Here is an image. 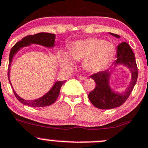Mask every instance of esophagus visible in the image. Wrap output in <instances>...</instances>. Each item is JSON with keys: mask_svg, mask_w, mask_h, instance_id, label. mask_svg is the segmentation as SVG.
<instances>
[{"mask_svg": "<svg viewBox=\"0 0 148 148\" xmlns=\"http://www.w3.org/2000/svg\"><path fill=\"white\" fill-rule=\"evenodd\" d=\"M78 78H79L80 80H81V81H85V80H86V77L81 76V75L78 76Z\"/></svg>", "mask_w": 148, "mask_h": 148, "instance_id": "1", "label": "esophagus"}]
</instances>
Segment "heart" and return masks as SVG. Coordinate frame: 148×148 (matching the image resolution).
I'll return each instance as SVG.
<instances>
[{
  "instance_id": "b5f03b06",
  "label": "heart",
  "mask_w": 148,
  "mask_h": 148,
  "mask_svg": "<svg viewBox=\"0 0 148 148\" xmlns=\"http://www.w3.org/2000/svg\"><path fill=\"white\" fill-rule=\"evenodd\" d=\"M69 55L61 51L60 60L64 67L70 68L74 62L83 60V67L90 73H98L106 68L115 54V48L112 43L102 39L88 38L73 42L69 48ZM70 56L71 57H70Z\"/></svg>"
}]
</instances>
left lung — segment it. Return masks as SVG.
<instances>
[{"mask_svg":"<svg viewBox=\"0 0 148 148\" xmlns=\"http://www.w3.org/2000/svg\"><path fill=\"white\" fill-rule=\"evenodd\" d=\"M116 38H120L117 34L110 33ZM122 64L128 67L132 73L131 82L126 91L122 93L115 92L110 86V70L98 72L90 76L95 83L96 86L88 94V99L94 107L99 109H112L123 105L129 98L138 77V70L135 60L134 54L126 42H122L117 48V60L114 62V66Z\"/></svg>","mask_w":148,"mask_h":148,"instance_id":"left-lung-1","label":"left lung"}]
</instances>
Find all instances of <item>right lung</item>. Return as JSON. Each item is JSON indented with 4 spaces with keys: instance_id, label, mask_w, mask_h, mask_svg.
<instances>
[{
    "instance_id": "1",
    "label": "right lung",
    "mask_w": 148,
    "mask_h": 148,
    "mask_svg": "<svg viewBox=\"0 0 148 148\" xmlns=\"http://www.w3.org/2000/svg\"><path fill=\"white\" fill-rule=\"evenodd\" d=\"M54 40H55V34H52V33H39L35 35H30V36H27L26 37L23 38L21 40L16 43L13 47L11 49L9 54V64H8V81H9L10 84L11 81H10V67L12 64V60H13L15 54L17 53L18 51L21 49V48L25 47V46H28L31 44H38L41 45V46H45V47L51 48L54 47ZM65 81H57L54 86H52V88L46 93L45 95H43L41 97L38 98L37 99H34V100H27V99H24L21 98L20 97L18 96L17 94L15 92L14 90L13 87V91L15 97L16 99L22 103L23 105H28L29 107H33V108H41V107H46L49 106L51 104L56 102L57 99L58 98L59 94L60 92V88H61L62 86L64 84Z\"/></svg>"
}]
</instances>
